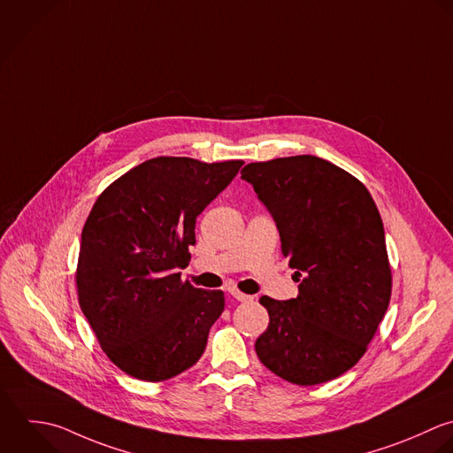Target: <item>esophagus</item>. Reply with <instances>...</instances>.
I'll use <instances>...</instances> for the list:
<instances>
[{"label":"esophagus","instance_id":"34e87169","mask_svg":"<svg viewBox=\"0 0 453 453\" xmlns=\"http://www.w3.org/2000/svg\"><path fill=\"white\" fill-rule=\"evenodd\" d=\"M229 295H231L233 298H236L238 302H250V300H252V296H249V295L238 291L236 288H229Z\"/></svg>","mask_w":453,"mask_h":453}]
</instances>
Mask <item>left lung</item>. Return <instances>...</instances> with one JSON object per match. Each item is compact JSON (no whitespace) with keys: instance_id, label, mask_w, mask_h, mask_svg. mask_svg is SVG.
I'll list each match as a JSON object with an SVG mask.
<instances>
[{"instance_id":"obj_1","label":"left lung","mask_w":453,"mask_h":453,"mask_svg":"<svg viewBox=\"0 0 453 453\" xmlns=\"http://www.w3.org/2000/svg\"><path fill=\"white\" fill-rule=\"evenodd\" d=\"M242 178L272 213L300 280L293 300L261 296L270 323L256 353L289 383L335 380L365 355L392 296L378 206L360 180L314 155L252 162Z\"/></svg>"}]
</instances>
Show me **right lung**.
<instances>
[{
    "mask_svg": "<svg viewBox=\"0 0 453 453\" xmlns=\"http://www.w3.org/2000/svg\"><path fill=\"white\" fill-rule=\"evenodd\" d=\"M242 160L150 158L95 201L81 233L77 298L107 358L141 381H165L204 353L224 293L194 288L197 215L231 183Z\"/></svg>",
    "mask_w": 453,
    "mask_h": 453,
    "instance_id": "1",
    "label": "right lung"
}]
</instances>
